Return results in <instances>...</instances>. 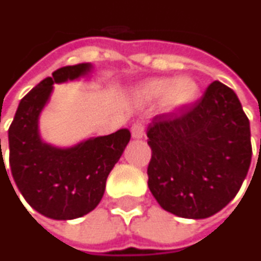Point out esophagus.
I'll return each mask as SVG.
<instances>
[{
	"label": "esophagus",
	"instance_id": "esophagus-1",
	"mask_svg": "<svg viewBox=\"0 0 261 261\" xmlns=\"http://www.w3.org/2000/svg\"><path fill=\"white\" fill-rule=\"evenodd\" d=\"M132 136L135 139H142L145 136V126L142 123H135L132 126Z\"/></svg>",
	"mask_w": 261,
	"mask_h": 261
}]
</instances>
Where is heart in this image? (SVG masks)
<instances>
[{
	"label": "heart",
	"mask_w": 261,
	"mask_h": 261,
	"mask_svg": "<svg viewBox=\"0 0 261 261\" xmlns=\"http://www.w3.org/2000/svg\"><path fill=\"white\" fill-rule=\"evenodd\" d=\"M135 97L144 103H153L162 100V107L168 111L184 110L193 105L200 96L199 84L188 76L179 79L158 77L150 79L133 91Z\"/></svg>",
	"instance_id": "b5f03b06"
}]
</instances>
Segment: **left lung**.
Returning <instances> with one entry per match:
<instances>
[{"label": "left lung", "instance_id": "obj_1", "mask_svg": "<svg viewBox=\"0 0 261 261\" xmlns=\"http://www.w3.org/2000/svg\"><path fill=\"white\" fill-rule=\"evenodd\" d=\"M147 136L148 188L177 217L214 216L246 179L252 158L249 120L237 94L219 81L193 107L156 116Z\"/></svg>", "mask_w": 261, "mask_h": 261}]
</instances>
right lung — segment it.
Instances as JSON below:
<instances>
[{
  "mask_svg": "<svg viewBox=\"0 0 261 261\" xmlns=\"http://www.w3.org/2000/svg\"><path fill=\"white\" fill-rule=\"evenodd\" d=\"M91 70L93 65L84 62L53 71L51 77L41 81L21 99L9 128L13 180L25 202L53 220L77 219L99 205L107 177L132 138L128 128L88 138L71 147H56L41 138L39 116L50 100L53 85L77 81ZM0 164L4 167L3 153Z\"/></svg>",
  "mask_w": 261,
  "mask_h": 261,
  "instance_id": "1",
  "label": "right lung"
}]
</instances>
